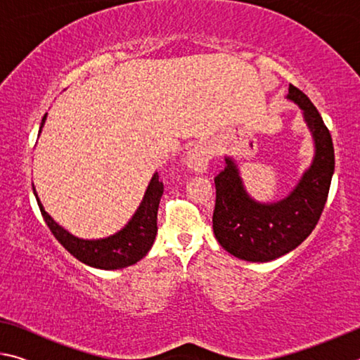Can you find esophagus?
Instances as JSON below:
<instances>
[{
    "mask_svg": "<svg viewBox=\"0 0 360 360\" xmlns=\"http://www.w3.org/2000/svg\"><path fill=\"white\" fill-rule=\"evenodd\" d=\"M210 154L202 146H195L187 154V167L197 173H203L208 169Z\"/></svg>",
    "mask_w": 360,
    "mask_h": 360,
    "instance_id": "34e87169",
    "label": "esophagus"
}]
</instances>
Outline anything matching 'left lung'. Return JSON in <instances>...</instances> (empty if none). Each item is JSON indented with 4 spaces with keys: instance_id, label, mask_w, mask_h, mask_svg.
Here are the masks:
<instances>
[{
    "instance_id": "left-lung-1",
    "label": "left lung",
    "mask_w": 360,
    "mask_h": 360,
    "mask_svg": "<svg viewBox=\"0 0 360 360\" xmlns=\"http://www.w3.org/2000/svg\"><path fill=\"white\" fill-rule=\"evenodd\" d=\"M289 98L303 109L313 131L316 157L295 191L275 205H260L248 197L235 163L217 173L212 230L225 251L248 262H270L290 252L307 240L318 224L330 188L335 152L330 131L318 109L295 85Z\"/></svg>"
}]
</instances>
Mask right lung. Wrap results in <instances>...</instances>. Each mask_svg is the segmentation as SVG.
<instances>
[{
    "instance_id": "1",
    "label": "right lung",
    "mask_w": 360,
    "mask_h": 360,
    "mask_svg": "<svg viewBox=\"0 0 360 360\" xmlns=\"http://www.w3.org/2000/svg\"><path fill=\"white\" fill-rule=\"evenodd\" d=\"M46 115L47 114L42 117L41 129L46 122ZM33 192L36 195L34 188ZM162 195L163 182L158 179V173H155L146 191L143 203L139 205L131 221L119 233L109 236V238L90 241L79 240L60 227L42 208L39 198L36 197V200H38L41 214L44 217L49 230L71 255H75L77 260L89 266L101 268V270H119V268L130 266L141 260L154 245L157 235V211Z\"/></svg>"
}]
</instances>
